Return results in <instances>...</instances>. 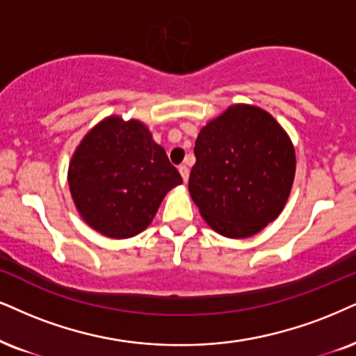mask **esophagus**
Returning a JSON list of instances; mask_svg holds the SVG:
<instances>
[{"mask_svg":"<svg viewBox=\"0 0 356 356\" xmlns=\"http://www.w3.org/2000/svg\"><path fill=\"white\" fill-rule=\"evenodd\" d=\"M179 175H181V178H183V181H188V178H190V170H188V166H185V165H181L179 166Z\"/></svg>","mask_w":356,"mask_h":356,"instance_id":"obj_1","label":"esophagus"}]
</instances>
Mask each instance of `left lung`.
<instances>
[{"mask_svg":"<svg viewBox=\"0 0 356 356\" xmlns=\"http://www.w3.org/2000/svg\"><path fill=\"white\" fill-rule=\"evenodd\" d=\"M195 156L188 188L218 234L251 238L282 213L296 178V150L264 108L229 105L200 130Z\"/></svg>","mask_w":356,"mask_h":356,"instance_id":"1","label":"left lung"}]
</instances>
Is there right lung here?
Here are the masks:
<instances>
[{"instance_id": "add662e5", "label": "right lung", "mask_w": 356, "mask_h": 356, "mask_svg": "<svg viewBox=\"0 0 356 356\" xmlns=\"http://www.w3.org/2000/svg\"><path fill=\"white\" fill-rule=\"evenodd\" d=\"M67 181L87 226L129 239L150 226L166 193L183 179L143 122L108 115L77 145Z\"/></svg>"}]
</instances>
